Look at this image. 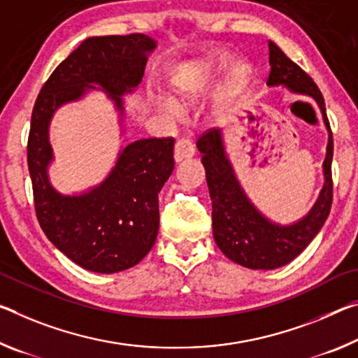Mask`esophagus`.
I'll return each instance as SVG.
<instances>
[{
  "mask_svg": "<svg viewBox=\"0 0 358 358\" xmlns=\"http://www.w3.org/2000/svg\"><path fill=\"white\" fill-rule=\"evenodd\" d=\"M194 156V145L189 140L181 138L175 143V161L180 162L183 159H189Z\"/></svg>",
  "mask_w": 358,
  "mask_h": 358,
  "instance_id": "1",
  "label": "esophagus"
}]
</instances>
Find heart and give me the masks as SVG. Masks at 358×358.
Returning a JSON list of instances; mask_svg holds the SVG:
<instances>
[{
	"instance_id": "b5f03b06",
	"label": "heart",
	"mask_w": 358,
	"mask_h": 358,
	"mask_svg": "<svg viewBox=\"0 0 358 358\" xmlns=\"http://www.w3.org/2000/svg\"><path fill=\"white\" fill-rule=\"evenodd\" d=\"M199 76H197V65L196 64H186L175 73L173 78L170 79V92L172 97L180 101H189L199 92ZM157 105L166 111H175L177 105L175 101L161 99L157 100Z\"/></svg>"
}]
</instances>
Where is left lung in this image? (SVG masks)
<instances>
[{
  "mask_svg": "<svg viewBox=\"0 0 358 358\" xmlns=\"http://www.w3.org/2000/svg\"><path fill=\"white\" fill-rule=\"evenodd\" d=\"M269 65L268 86H282L288 92L314 100L328 132L327 155L322 164L323 186L309 212L288 224L272 221L255 206L237 178L226 151L223 129L210 130L197 140L212 199L215 242L231 261L255 271L282 268L296 258L319 234L330 215L333 201V137L322 92L301 68L272 41H269Z\"/></svg>",
  "mask_w": 358,
  "mask_h": 358,
  "instance_id": "8db88e82",
  "label": "left lung"
}]
</instances>
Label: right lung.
I'll use <instances>...</instances> for the list:
<instances>
[{"label":"right lung","mask_w":358,"mask_h":358,"mask_svg":"<svg viewBox=\"0 0 358 358\" xmlns=\"http://www.w3.org/2000/svg\"><path fill=\"white\" fill-rule=\"evenodd\" d=\"M157 43L148 35L90 36L55 68L39 92L28 137L36 217L44 234L83 269L99 274L134 268L152 248L159 231V192L173 172V138H141L121 145L115 166L100 183L64 194L49 167V129L62 106L101 90L126 134V95L138 89Z\"/></svg>","instance_id":"right-lung-1"}]
</instances>
